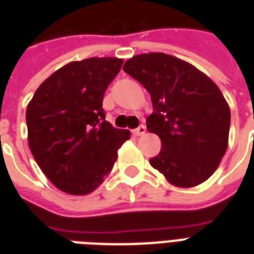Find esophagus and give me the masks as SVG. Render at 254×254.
<instances>
[{"mask_svg":"<svg viewBox=\"0 0 254 254\" xmlns=\"http://www.w3.org/2000/svg\"><path fill=\"white\" fill-rule=\"evenodd\" d=\"M133 133H134V135L145 134V133H146V127H145V125H139L137 129H134V130H133Z\"/></svg>","mask_w":254,"mask_h":254,"instance_id":"obj_1","label":"esophagus"}]
</instances>
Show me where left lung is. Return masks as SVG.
Returning <instances> with one entry per match:
<instances>
[{
  "instance_id": "8db88e82",
  "label": "left lung",
  "mask_w": 254,
  "mask_h": 254,
  "mask_svg": "<svg viewBox=\"0 0 254 254\" xmlns=\"http://www.w3.org/2000/svg\"><path fill=\"white\" fill-rule=\"evenodd\" d=\"M124 71L150 93L154 112L146 127L162 143L151 166L177 187L207 181L224 157L231 125L217 85L192 64L163 53L135 55Z\"/></svg>"
}]
</instances>
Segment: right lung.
<instances>
[{"label": "right lung", "mask_w": 254, "mask_h": 254, "mask_svg": "<svg viewBox=\"0 0 254 254\" xmlns=\"http://www.w3.org/2000/svg\"><path fill=\"white\" fill-rule=\"evenodd\" d=\"M117 58L71 62L47 77L27 105L29 146L58 189L87 195L101 185L130 131L105 120L104 93L121 69Z\"/></svg>", "instance_id": "add662e5"}]
</instances>
